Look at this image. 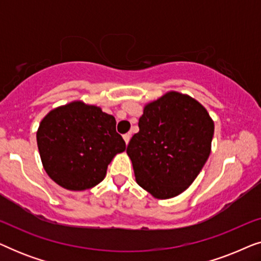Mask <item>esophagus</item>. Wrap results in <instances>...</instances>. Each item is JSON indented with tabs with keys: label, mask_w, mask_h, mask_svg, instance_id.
<instances>
[{
	"label": "esophagus",
	"mask_w": 261,
	"mask_h": 261,
	"mask_svg": "<svg viewBox=\"0 0 261 261\" xmlns=\"http://www.w3.org/2000/svg\"><path fill=\"white\" fill-rule=\"evenodd\" d=\"M123 140H124V142H126V144L128 145V142H129V140H130V133H126L123 135Z\"/></svg>",
	"instance_id": "obj_1"
}]
</instances>
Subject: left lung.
<instances>
[{
    "mask_svg": "<svg viewBox=\"0 0 261 261\" xmlns=\"http://www.w3.org/2000/svg\"><path fill=\"white\" fill-rule=\"evenodd\" d=\"M214 121L201 103L170 91L145 106L127 154L137 183L153 197H176L190 187L209 158Z\"/></svg>",
    "mask_w": 261,
    "mask_h": 261,
    "instance_id": "obj_1",
    "label": "left lung"
}]
</instances>
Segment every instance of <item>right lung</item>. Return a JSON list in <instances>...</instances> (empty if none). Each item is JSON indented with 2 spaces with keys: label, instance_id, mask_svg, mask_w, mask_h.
<instances>
[{
  "label": "right lung",
  "instance_id": "add662e5",
  "mask_svg": "<svg viewBox=\"0 0 261 261\" xmlns=\"http://www.w3.org/2000/svg\"><path fill=\"white\" fill-rule=\"evenodd\" d=\"M37 142L46 173L72 191L101 183L114 156L126 149L115 117L82 101L51 110L38 128Z\"/></svg>",
  "mask_w": 261,
  "mask_h": 261
}]
</instances>
